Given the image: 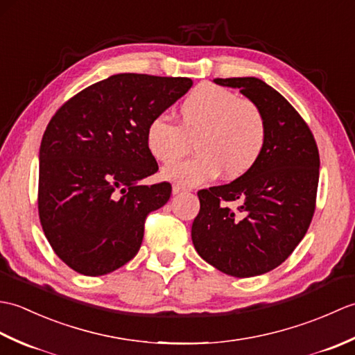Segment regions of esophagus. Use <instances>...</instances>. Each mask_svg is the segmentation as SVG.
<instances>
[{
	"mask_svg": "<svg viewBox=\"0 0 355 355\" xmlns=\"http://www.w3.org/2000/svg\"><path fill=\"white\" fill-rule=\"evenodd\" d=\"M183 191H184V187H182V186H178V184H173V186H172V193H173V195L182 193Z\"/></svg>",
	"mask_w": 355,
	"mask_h": 355,
	"instance_id": "obj_1",
	"label": "esophagus"
}]
</instances>
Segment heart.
I'll return each mask as SVG.
<instances>
[{
	"label": "heart",
	"mask_w": 355,
	"mask_h": 355,
	"mask_svg": "<svg viewBox=\"0 0 355 355\" xmlns=\"http://www.w3.org/2000/svg\"><path fill=\"white\" fill-rule=\"evenodd\" d=\"M180 126L158 114L146 128V146L163 164L162 177L182 186H201L223 175L236 180L250 172L266 150L268 128L262 111L227 88L202 84L186 96L178 111Z\"/></svg>",
	"instance_id": "b5f03b06"
}]
</instances>
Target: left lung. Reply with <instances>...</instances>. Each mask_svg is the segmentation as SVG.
Here are the masks:
<instances>
[{"label": "left lung", "mask_w": 355, "mask_h": 355, "mask_svg": "<svg viewBox=\"0 0 355 355\" xmlns=\"http://www.w3.org/2000/svg\"><path fill=\"white\" fill-rule=\"evenodd\" d=\"M214 82L239 88L262 111L268 137L250 172L198 192L200 214L192 224V243L202 259L225 275L259 276L281 266L310 227L319 184V150L299 112L263 80ZM224 200H238L240 215Z\"/></svg>", "instance_id": "obj_1"}]
</instances>
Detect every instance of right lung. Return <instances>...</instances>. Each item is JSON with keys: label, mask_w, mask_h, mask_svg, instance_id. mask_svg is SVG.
Listing matches in <instances>:
<instances>
[{"label": "right lung", "mask_w": 355, "mask_h": 355, "mask_svg": "<svg viewBox=\"0 0 355 355\" xmlns=\"http://www.w3.org/2000/svg\"><path fill=\"white\" fill-rule=\"evenodd\" d=\"M189 78L120 73L62 105L42 135L37 209L45 236L67 266L102 276L137 254L146 216L171 198L146 146L150 119L192 87Z\"/></svg>", "instance_id": "obj_1"}]
</instances>
